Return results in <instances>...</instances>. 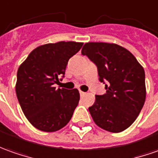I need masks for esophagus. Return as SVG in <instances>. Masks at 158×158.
<instances>
[{
    "instance_id": "34e87169",
    "label": "esophagus",
    "mask_w": 158,
    "mask_h": 158,
    "mask_svg": "<svg viewBox=\"0 0 158 158\" xmlns=\"http://www.w3.org/2000/svg\"><path fill=\"white\" fill-rule=\"evenodd\" d=\"M84 94H85V92H82V91H80V95H81V96H83Z\"/></svg>"
}]
</instances>
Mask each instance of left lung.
<instances>
[{
	"label": "left lung",
	"instance_id": "8db88e82",
	"mask_svg": "<svg viewBox=\"0 0 158 158\" xmlns=\"http://www.w3.org/2000/svg\"><path fill=\"white\" fill-rule=\"evenodd\" d=\"M81 54L97 66L100 81H107L106 94L95 95L94 105L89 107L94 121L110 132L126 130L145 102L143 68L128 50L116 44L86 43Z\"/></svg>",
	"mask_w": 158,
	"mask_h": 158
}]
</instances>
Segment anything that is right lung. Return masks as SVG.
Returning a JSON list of instances; mask_svg holds the SVG:
<instances>
[{"label": "right lung", "mask_w": 158, "mask_h": 158, "mask_svg": "<svg viewBox=\"0 0 158 158\" xmlns=\"http://www.w3.org/2000/svg\"><path fill=\"white\" fill-rule=\"evenodd\" d=\"M83 43L61 41L34 49L18 69L17 98L29 122L40 131L52 132L65 127L78 105L77 89H56L64 77L69 59ZM62 80V79H60Z\"/></svg>", "instance_id": "right-lung-1"}]
</instances>
